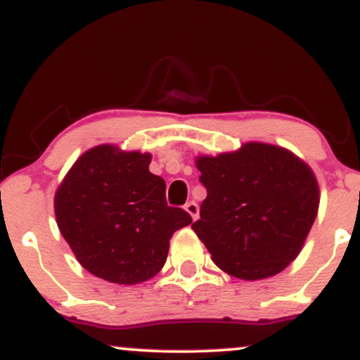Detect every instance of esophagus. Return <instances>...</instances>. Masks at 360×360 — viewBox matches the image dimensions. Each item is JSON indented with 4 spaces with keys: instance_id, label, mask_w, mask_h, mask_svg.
Here are the masks:
<instances>
[{
    "instance_id": "esophagus-1",
    "label": "esophagus",
    "mask_w": 360,
    "mask_h": 360,
    "mask_svg": "<svg viewBox=\"0 0 360 360\" xmlns=\"http://www.w3.org/2000/svg\"><path fill=\"white\" fill-rule=\"evenodd\" d=\"M185 211L191 214V217H192L193 221H195L197 217H199V205H197L193 200L187 202V204H185Z\"/></svg>"
}]
</instances>
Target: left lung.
I'll use <instances>...</instances> for the list:
<instances>
[{"label":"left lung","mask_w":360,"mask_h":360,"mask_svg":"<svg viewBox=\"0 0 360 360\" xmlns=\"http://www.w3.org/2000/svg\"><path fill=\"white\" fill-rule=\"evenodd\" d=\"M207 197L192 229L229 276L260 281L300 255L320 205L313 169L289 149L245 143L197 156Z\"/></svg>","instance_id":"8db88e82"}]
</instances>
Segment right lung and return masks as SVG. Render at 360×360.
I'll use <instances>...</instances> for the list:
<instances>
[{
  "instance_id": "right-lung-1",
  "label": "right lung",
  "mask_w": 360,
  "mask_h": 360,
  "mask_svg": "<svg viewBox=\"0 0 360 360\" xmlns=\"http://www.w3.org/2000/svg\"><path fill=\"white\" fill-rule=\"evenodd\" d=\"M151 155L100 144L84 151L56 191L58 228L76 260L120 285L155 277L176 229L191 214L169 207L165 180L149 172Z\"/></svg>"
}]
</instances>
